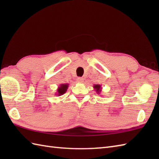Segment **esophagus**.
Segmentation results:
<instances>
[{
	"instance_id": "34e87169",
	"label": "esophagus",
	"mask_w": 159,
	"mask_h": 159,
	"mask_svg": "<svg viewBox=\"0 0 159 159\" xmlns=\"http://www.w3.org/2000/svg\"><path fill=\"white\" fill-rule=\"evenodd\" d=\"M77 81L79 82V83H82L84 82V79H83V78H80V77L78 78V79H77Z\"/></svg>"
}]
</instances>
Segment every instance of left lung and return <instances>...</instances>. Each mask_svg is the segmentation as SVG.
<instances>
[{"label": "left lung", "mask_w": 159, "mask_h": 159, "mask_svg": "<svg viewBox=\"0 0 159 159\" xmlns=\"http://www.w3.org/2000/svg\"><path fill=\"white\" fill-rule=\"evenodd\" d=\"M93 88L98 94H100V92H102V87H101V85H98V84H97V85H94Z\"/></svg>", "instance_id": "obj_1"}]
</instances>
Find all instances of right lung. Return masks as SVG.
Segmentation results:
<instances>
[{"label":"right lung","mask_w":159,"mask_h":159,"mask_svg":"<svg viewBox=\"0 0 159 159\" xmlns=\"http://www.w3.org/2000/svg\"><path fill=\"white\" fill-rule=\"evenodd\" d=\"M68 85L69 84H61L59 87H58V88L57 89V92H56V96H61L63 94L65 93L66 92V91L68 88Z\"/></svg>","instance_id":"1"}]
</instances>
